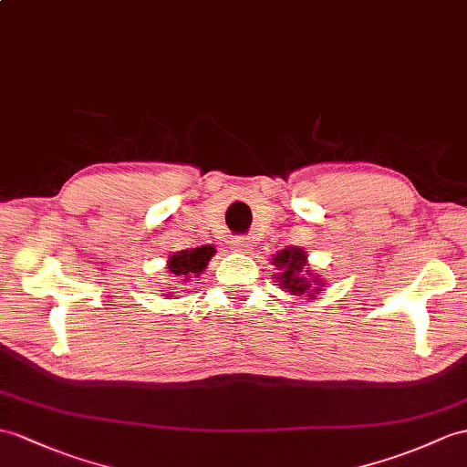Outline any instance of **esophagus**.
I'll return each mask as SVG.
<instances>
[{"label": "esophagus", "instance_id": "esophagus-1", "mask_svg": "<svg viewBox=\"0 0 467 467\" xmlns=\"http://www.w3.org/2000/svg\"><path fill=\"white\" fill-rule=\"evenodd\" d=\"M230 244H232L235 252H245V249L249 247V240H247V237H242V235H234Z\"/></svg>", "mask_w": 467, "mask_h": 467}]
</instances>
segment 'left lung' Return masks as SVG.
I'll list each match as a JSON object with an SVG mask.
<instances>
[{
  "instance_id": "1",
  "label": "left lung",
  "mask_w": 467,
  "mask_h": 467,
  "mask_svg": "<svg viewBox=\"0 0 467 467\" xmlns=\"http://www.w3.org/2000/svg\"><path fill=\"white\" fill-rule=\"evenodd\" d=\"M305 252L303 249H283L275 257H273V265H277L279 269H283V273L275 277L277 283L281 285V289H287L293 295H301V293H309V289L313 285H319L317 279H306L301 277V271L305 267ZM309 271V269H306ZM311 275V273H306ZM313 291H321V287H317Z\"/></svg>"
}]
</instances>
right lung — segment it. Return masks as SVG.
<instances>
[{
    "label": "right lung",
    "mask_w": 467,
    "mask_h": 467,
    "mask_svg": "<svg viewBox=\"0 0 467 467\" xmlns=\"http://www.w3.org/2000/svg\"><path fill=\"white\" fill-rule=\"evenodd\" d=\"M212 255H213V247L210 245L196 247L192 249V252H178L176 255L168 259V271L172 273V277L188 281L192 277H198L200 273L206 269Z\"/></svg>",
    "instance_id": "1"
}]
</instances>
